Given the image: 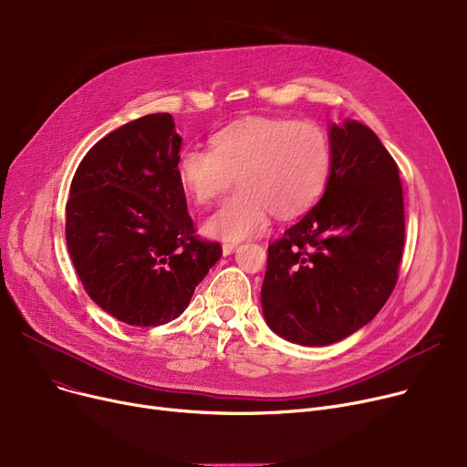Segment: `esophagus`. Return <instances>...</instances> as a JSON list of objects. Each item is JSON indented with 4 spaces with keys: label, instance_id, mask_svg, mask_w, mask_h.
<instances>
[{
    "label": "esophagus",
    "instance_id": "esophagus-1",
    "mask_svg": "<svg viewBox=\"0 0 467 467\" xmlns=\"http://www.w3.org/2000/svg\"><path fill=\"white\" fill-rule=\"evenodd\" d=\"M236 248H238L236 242H225V244H223V254H225V255H231Z\"/></svg>",
    "mask_w": 467,
    "mask_h": 467
}]
</instances>
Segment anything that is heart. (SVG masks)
<instances>
[{"instance_id": "b5f03b06", "label": "heart", "mask_w": 467, "mask_h": 467, "mask_svg": "<svg viewBox=\"0 0 467 467\" xmlns=\"http://www.w3.org/2000/svg\"><path fill=\"white\" fill-rule=\"evenodd\" d=\"M210 143L212 150L185 147L176 171L196 206L215 201L236 176L240 187L204 225L217 238H246L265 227L271 212L282 219L305 213L331 176V138L308 119L248 117L217 130Z\"/></svg>"}]
</instances>
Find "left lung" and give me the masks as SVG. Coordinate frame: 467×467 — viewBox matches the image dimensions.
Masks as SVG:
<instances>
[{
  "label": "left lung",
  "instance_id": "left-lung-1",
  "mask_svg": "<svg viewBox=\"0 0 467 467\" xmlns=\"http://www.w3.org/2000/svg\"><path fill=\"white\" fill-rule=\"evenodd\" d=\"M326 192L268 244L265 320L280 337L326 347L369 324L394 291L405 246L400 168L358 120L329 130Z\"/></svg>",
  "mask_w": 467,
  "mask_h": 467
}]
</instances>
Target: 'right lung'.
I'll use <instances>...</instances> for the list:
<instances>
[{"label": "right lung", "instance_id": "right-lung-1", "mask_svg": "<svg viewBox=\"0 0 467 467\" xmlns=\"http://www.w3.org/2000/svg\"><path fill=\"white\" fill-rule=\"evenodd\" d=\"M170 113L109 132L79 162L66 202V244L88 297L119 322L168 324L223 254L187 212Z\"/></svg>", "mask_w": 467, "mask_h": 467}]
</instances>
